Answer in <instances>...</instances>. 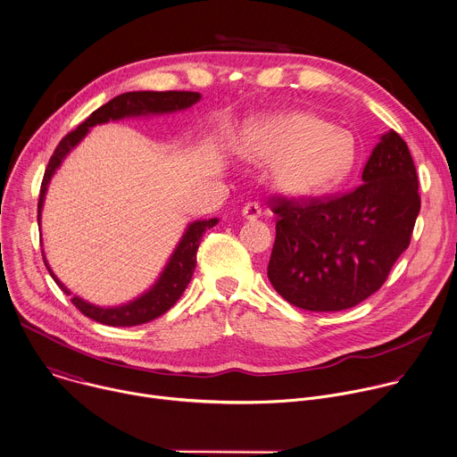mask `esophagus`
I'll return each instance as SVG.
<instances>
[{"instance_id": "esophagus-1", "label": "esophagus", "mask_w": 457, "mask_h": 457, "mask_svg": "<svg viewBox=\"0 0 457 457\" xmlns=\"http://www.w3.org/2000/svg\"><path fill=\"white\" fill-rule=\"evenodd\" d=\"M242 215L247 220H256L262 217V206L258 203H247L242 210Z\"/></svg>"}]
</instances>
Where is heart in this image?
Here are the masks:
<instances>
[{
	"instance_id": "heart-1",
	"label": "heart",
	"mask_w": 457,
	"mask_h": 457,
	"mask_svg": "<svg viewBox=\"0 0 457 457\" xmlns=\"http://www.w3.org/2000/svg\"><path fill=\"white\" fill-rule=\"evenodd\" d=\"M245 154L274 165L281 192L312 199L334 188L353 163L352 137L339 127L309 112H279L256 118L242 134Z\"/></svg>"
}]
</instances>
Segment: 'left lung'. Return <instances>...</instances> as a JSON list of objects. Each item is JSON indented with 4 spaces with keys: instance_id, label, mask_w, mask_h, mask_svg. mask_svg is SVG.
<instances>
[{
    "instance_id": "left-lung-1",
    "label": "left lung",
    "mask_w": 457,
    "mask_h": 457,
    "mask_svg": "<svg viewBox=\"0 0 457 457\" xmlns=\"http://www.w3.org/2000/svg\"><path fill=\"white\" fill-rule=\"evenodd\" d=\"M276 240L267 276L292 305L346 311L377 292L409 247L420 213L407 143L391 129L362 170V185L330 201L276 199Z\"/></svg>"
}]
</instances>
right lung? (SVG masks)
Masks as SVG:
<instances>
[{
    "mask_svg": "<svg viewBox=\"0 0 457 457\" xmlns=\"http://www.w3.org/2000/svg\"><path fill=\"white\" fill-rule=\"evenodd\" d=\"M201 100V93L192 91H129L123 95L114 96L102 107H98L91 116L82 121L75 130H71L68 136L61 139L57 145L54 156L50 158L48 169L43 178L41 185V195L37 204V222L41 226V213L46 199V192L50 187L52 178L61 169L62 162L70 152L87 136V132L95 125H102L107 121H116L123 118H141V116H158V114H172L178 111H185L197 104ZM219 222V219H208V220H194L187 226L183 237L179 238L176 249L172 251L167 265L160 272L158 279L152 283L143 294L137 297L121 303V305L114 307H100L95 303L86 301L80 295H73L71 303L87 318L109 325V327H136L148 323L152 320L160 318L165 314L174 303L181 297L187 285L192 279L195 263H197V249L201 244V238L206 229L213 228ZM45 265L50 272V276L55 279V283L71 295V290L54 274L52 267L48 265V260L43 251Z\"/></svg>",
    "mask_w": 457,
    "mask_h": 457,
    "instance_id": "obj_1",
    "label": "right lung"
}]
</instances>
